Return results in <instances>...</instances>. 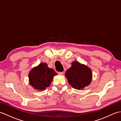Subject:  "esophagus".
Segmentation results:
<instances>
[{
	"mask_svg": "<svg viewBox=\"0 0 121 121\" xmlns=\"http://www.w3.org/2000/svg\"><path fill=\"white\" fill-rule=\"evenodd\" d=\"M63 73H64L63 72H58V74H59V75H63Z\"/></svg>",
	"mask_w": 121,
	"mask_h": 121,
	"instance_id": "obj_1",
	"label": "esophagus"
}]
</instances>
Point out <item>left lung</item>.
Instances as JSON below:
<instances>
[{
  "label": "left lung",
  "mask_w": 121,
  "mask_h": 121,
  "mask_svg": "<svg viewBox=\"0 0 121 121\" xmlns=\"http://www.w3.org/2000/svg\"><path fill=\"white\" fill-rule=\"evenodd\" d=\"M92 71L88 66L78 61L72 62V66L67 70L65 76L70 85L76 89H83L91 84Z\"/></svg>",
  "instance_id": "8db88e82"
}]
</instances>
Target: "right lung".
Wrapping results in <instances>:
<instances>
[{
    "instance_id": "right-lung-1",
    "label": "right lung",
    "mask_w": 121,
    "mask_h": 121,
    "mask_svg": "<svg viewBox=\"0 0 121 121\" xmlns=\"http://www.w3.org/2000/svg\"><path fill=\"white\" fill-rule=\"evenodd\" d=\"M56 75L53 69L48 67L47 63H41L30 72L29 83L34 89L43 91L50 86L53 76Z\"/></svg>"
}]
</instances>
